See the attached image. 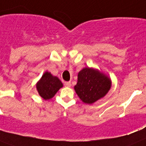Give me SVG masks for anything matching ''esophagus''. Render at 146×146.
<instances>
[{
	"instance_id": "obj_1",
	"label": "esophagus",
	"mask_w": 146,
	"mask_h": 146,
	"mask_svg": "<svg viewBox=\"0 0 146 146\" xmlns=\"http://www.w3.org/2000/svg\"><path fill=\"white\" fill-rule=\"evenodd\" d=\"M64 86H66V87H70L71 86L70 82H64Z\"/></svg>"
}]
</instances>
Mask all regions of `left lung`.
Segmentation results:
<instances>
[{
	"label": "left lung",
	"mask_w": 146,
	"mask_h": 146,
	"mask_svg": "<svg viewBox=\"0 0 146 146\" xmlns=\"http://www.w3.org/2000/svg\"><path fill=\"white\" fill-rule=\"evenodd\" d=\"M111 87L108 76L94 68L84 67L78 73L74 87L80 100L86 104H93L107 94Z\"/></svg>",
	"instance_id": "1"
}]
</instances>
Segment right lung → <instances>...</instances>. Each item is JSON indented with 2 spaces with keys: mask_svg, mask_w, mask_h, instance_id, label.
<instances>
[{
  "mask_svg": "<svg viewBox=\"0 0 146 146\" xmlns=\"http://www.w3.org/2000/svg\"><path fill=\"white\" fill-rule=\"evenodd\" d=\"M63 84L58 77L54 76L49 72H45L41 79L36 84V88L39 95L45 100L52 99Z\"/></svg>",
  "mask_w": 146,
  "mask_h": 146,
  "instance_id": "1",
  "label": "right lung"
}]
</instances>
